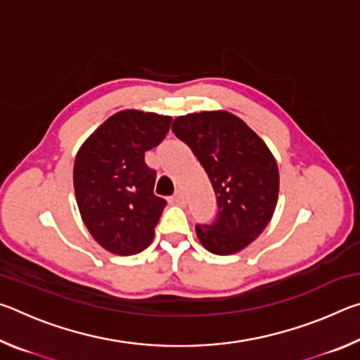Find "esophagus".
<instances>
[{
  "instance_id": "1",
  "label": "esophagus",
  "mask_w": 360,
  "mask_h": 360,
  "mask_svg": "<svg viewBox=\"0 0 360 360\" xmlns=\"http://www.w3.org/2000/svg\"><path fill=\"white\" fill-rule=\"evenodd\" d=\"M169 202H172L173 205H184L186 203V200H184V195H182L181 192H178V193H174L173 197H172V200H169Z\"/></svg>"
}]
</instances>
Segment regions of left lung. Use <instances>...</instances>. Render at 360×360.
I'll use <instances>...</instances> for the list:
<instances>
[{"instance_id": "left-lung-1", "label": "left lung", "mask_w": 360, "mask_h": 360, "mask_svg": "<svg viewBox=\"0 0 360 360\" xmlns=\"http://www.w3.org/2000/svg\"><path fill=\"white\" fill-rule=\"evenodd\" d=\"M172 130L202 163L217 197V216L197 225L205 249L217 255L240 252L271 221L279 193L276 158L246 122L229 111L179 115Z\"/></svg>"}]
</instances>
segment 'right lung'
<instances>
[{
  "instance_id": "obj_1",
  "label": "right lung",
  "mask_w": 360,
  "mask_h": 360,
  "mask_svg": "<svg viewBox=\"0 0 360 360\" xmlns=\"http://www.w3.org/2000/svg\"><path fill=\"white\" fill-rule=\"evenodd\" d=\"M169 115L125 109L112 114L77 150L72 182L85 227L106 251L133 255L154 240L167 202L154 195L155 172L144 152L162 141Z\"/></svg>"
}]
</instances>
